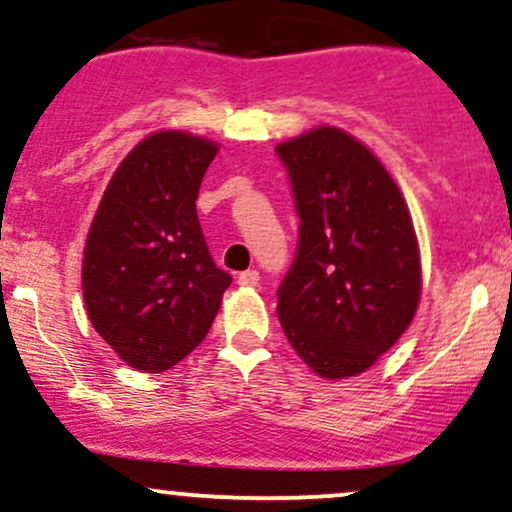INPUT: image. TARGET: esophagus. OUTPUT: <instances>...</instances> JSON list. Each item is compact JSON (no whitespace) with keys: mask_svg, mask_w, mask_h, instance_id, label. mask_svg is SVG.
<instances>
[{"mask_svg":"<svg viewBox=\"0 0 512 512\" xmlns=\"http://www.w3.org/2000/svg\"><path fill=\"white\" fill-rule=\"evenodd\" d=\"M238 284L240 287H257L260 284V272L257 270H245L238 274Z\"/></svg>","mask_w":512,"mask_h":512,"instance_id":"esophagus-1","label":"esophagus"}]
</instances>
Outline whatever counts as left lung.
Wrapping results in <instances>:
<instances>
[{"label":"left lung","mask_w":512,"mask_h":512,"mask_svg":"<svg viewBox=\"0 0 512 512\" xmlns=\"http://www.w3.org/2000/svg\"><path fill=\"white\" fill-rule=\"evenodd\" d=\"M299 215V245L277 316L321 378L368 370L412 324L422 292L414 225L392 176L365 144L316 127L279 144Z\"/></svg>","instance_id":"obj_1"}]
</instances>
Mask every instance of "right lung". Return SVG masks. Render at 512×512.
Segmentation results:
<instances>
[{
	"label": "right lung",
	"mask_w": 512,
	"mask_h": 512,
	"mask_svg": "<svg viewBox=\"0 0 512 512\" xmlns=\"http://www.w3.org/2000/svg\"><path fill=\"white\" fill-rule=\"evenodd\" d=\"M215 154L193 134H152L117 166L88 230L85 309L107 346L144 373L174 368L206 338L233 282L196 213Z\"/></svg>",
	"instance_id": "right-lung-1"
}]
</instances>
